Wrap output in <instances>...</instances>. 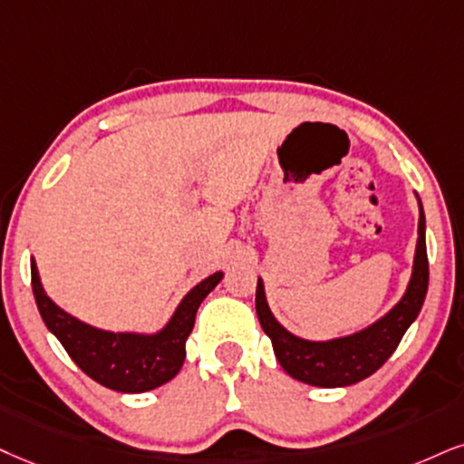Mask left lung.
Here are the masks:
<instances>
[{"mask_svg": "<svg viewBox=\"0 0 464 464\" xmlns=\"http://www.w3.org/2000/svg\"><path fill=\"white\" fill-rule=\"evenodd\" d=\"M417 196V193H415ZM420 202V198H417ZM428 293V254H426V217L420 202V223H417V247L413 258L407 293L385 316L362 331L334 340L314 342L290 334L277 323L266 303L265 284L258 277L256 288V312L271 337L273 351L282 368L290 376L314 387H346L374 374L392 353L396 351L402 335L424 305Z\"/></svg>", "mask_w": 464, "mask_h": 464, "instance_id": "8db88e82", "label": "left lung"}]
</instances>
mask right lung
<instances>
[{
    "label": "right lung",
    "mask_w": 464,
    "mask_h": 464,
    "mask_svg": "<svg viewBox=\"0 0 464 464\" xmlns=\"http://www.w3.org/2000/svg\"><path fill=\"white\" fill-rule=\"evenodd\" d=\"M223 273L202 279L182 296L168 324L157 334L96 329L71 316L49 299L32 258V290L47 329L66 348L74 363L102 387L122 393H141L174 379L185 362L187 337L193 331L199 303L221 282Z\"/></svg>",
    "instance_id": "right-lung-1"
}]
</instances>
